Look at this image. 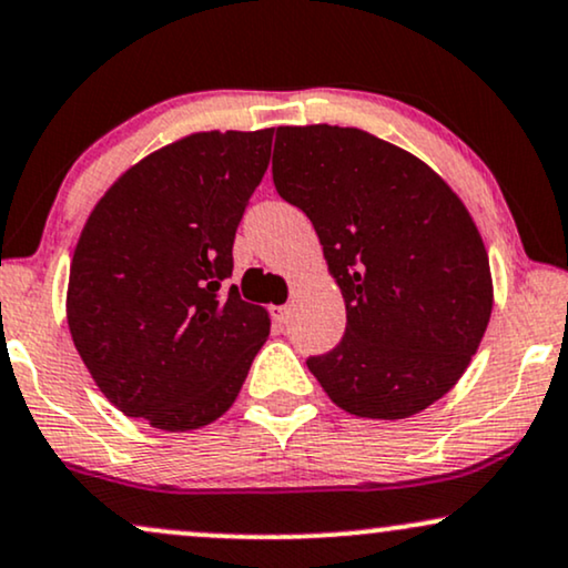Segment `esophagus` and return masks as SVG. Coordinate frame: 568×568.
I'll list each match as a JSON object with an SVG mask.
<instances>
[{
	"mask_svg": "<svg viewBox=\"0 0 568 568\" xmlns=\"http://www.w3.org/2000/svg\"><path fill=\"white\" fill-rule=\"evenodd\" d=\"M272 312H275V320H277V323H280V325H285V323H288V317H291V304L275 306V310H272Z\"/></svg>",
	"mask_w": 568,
	"mask_h": 568,
	"instance_id": "esophagus-1",
	"label": "esophagus"
}]
</instances>
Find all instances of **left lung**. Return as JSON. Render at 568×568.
Listing matches in <instances>:
<instances>
[{
  "instance_id": "obj_1",
  "label": "left lung",
  "mask_w": 568,
  "mask_h": 568,
  "mask_svg": "<svg viewBox=\"0 0 568 568\" xmlns=\"http://www.w3.org/2000/svg\"><path fill=\"white\" fill-rule=\"evenodd\" d=\"M272 180L310 216L346 304L341 344L306 359L325 394L375 420L442 399L495 304L466 203L418 155L352 126H277Z\"/></svg>"
}]
</instances>
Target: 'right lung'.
Here are the masks:
<instances>
[{
	"label": "right lung",
	"mask_w": 568,
	"mask_h": 568,
	"mask_svg": "<svg viewBox=\"0 0 568 568\" xmlns=\"http://www.w3.org/2000/svg\"><path fill=\"white\" fill-rule=\"evenodd\" d=\"M272 134L214 129L159 148L105 190L79 235L73 346L113 407L161 432L222 418L270 338V312L222 280Z\"/></svg>",
	"instance_id": "add662e5"
}]
</instances>
